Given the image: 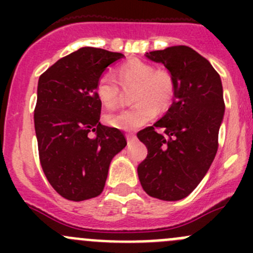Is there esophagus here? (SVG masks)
Wrapping results in <instances>:
<instances>
[{"label":"esophagus","mask_w":253,"mask_h":253,"mask_svg":"<svg viewBox=\"0 0 253 253\" xmlns=\"http://www.w3.org/2000/svg\"><path fill=\"white\" fill-rule=\"evenodd\" d=\"M126 138H127V142L131 143L136 139V136H134L133 133H126Z\"/></svg>","instance_id":"1"}]
</instances>
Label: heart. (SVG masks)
I'll use <instances>...</instances> for the list:
<instances>
[{"label": "heart", "mask_w": 253, "mask_h": 253, "mask_svg": "<svg viewBox=\"0 0 253 253\" xmlns=\"http://www.w3.org/2000/svg\"><path fill=\"white\" fill-rule=\"evenodd\" d=\"M133 88V106L106 115L109 125L116 128L134 129L152 120L159 111H167L175 96V81L171 73L155 70L150 63L129 60L116 70V79L111 75L100 76L95 84V93L105 108H116L121 101L122 88Z\"/></svg>", "instance_id": "heart-1"}]
</instances>
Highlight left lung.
Instances as JSON below:
<instances>
[{"instance_id": "8db88e82", "label": "left lung", "mask_w": 253, "mask_h": 253, "mask_svg": "<svg viewBox=\"0 0 253 253\" xmlns=\"http://www.w3.org/2000/svg\"><path fill=\"white\" fill-rule=\"evenodd\" d=\"M147 57L169 70L175 96L159 121L137 133L148 149L137 171L148 195L178 201L197 187L216 154L225 110L223 85L209 61L185 45L147 52Z\"/></svg>"}]
</instances>
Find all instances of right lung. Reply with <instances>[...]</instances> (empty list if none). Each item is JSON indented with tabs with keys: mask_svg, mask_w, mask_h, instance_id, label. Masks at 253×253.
<instances>
[{
	"mask_svg": "<svg viewBox=\"0 0 253 253\" xmlns=\"http://www.w3.org/2000/svg\"><path fill=\"white\" fill-rule=\"evenodd\" d=\"M122 57L104 48L82 47L39 78L34 125L40 164L66 200L81 202L100 195L111 159L127 144L120 129L99 122L101 103L95 93L101 73Z\"/></svg>",
	"mask_w": 253,
	"mask_h": 253,
	"instance_id": "obj_1",
	"label": "right lung"
}]
</instances>
